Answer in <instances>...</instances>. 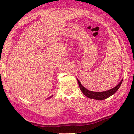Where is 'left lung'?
<instances>
[{
    "label": "left lung",
    "mask_w": 134,
    "mask_h": 134,
    "mask_svg": "<svg viewBox=\"0 0 134 134\" xmlns=\"http://www.w3.org/2000/svg\"><path fill=\"white\" fill-rule=\"evenodd\" d=\"M77 79V78H76ZM77 81L78 82L79 87H80V89L82 91V92L83 93V94L87 97L88 98H92V99H97V100H103V99H106L108 97H109L110 96H112L113 94L117 92L118 90L119 89V87L121 86L122 81H123V79L120 81V83H119L117 86L113 87V89H111L109 90L104 91V92H92V91H90L86 89L83 86H82L81 83L77 79Z\"/></svg>",
    "instance_id": "obj_1"
}]
</instances>
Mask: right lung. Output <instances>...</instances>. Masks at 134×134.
<instances>
[{"instance_id":"right-lung-1","label":"right lung","mask_w":134,"mask_h":134,"mask_svg":"<svg viewBox=\"0 0 134 134\" xmlns=\"http://www.w3.org/2000/svg\"><path fill=\"white\" fill-rule=\"evenodd\" d=\"M53 97V95H52V96H51V97H48L47 99H49V98H51V97Z\"/></svg>"}]
</instances>
